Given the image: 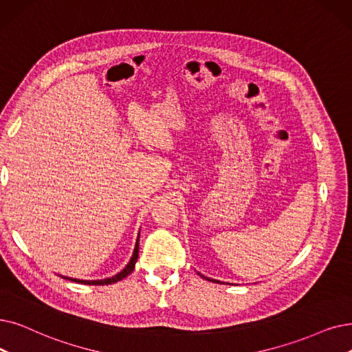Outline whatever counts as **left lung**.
<instances>
[{"label": "left lung", "instance_id": "8db88e82", "mask_svg": "<svg viewBox=\"0 0 352 352\" xmlns=\"http://www.w3.org/2000/svg\"><path fill=\"white\" fill-rule=\"evenodd\" d=\"M201 276H203V274H201ZM204 279H207V280H210V282H216V280H214V279H210V278H206V276H203Z\"/></svg>", "mask_w": 352, "mask_h": 352}]
</instances>
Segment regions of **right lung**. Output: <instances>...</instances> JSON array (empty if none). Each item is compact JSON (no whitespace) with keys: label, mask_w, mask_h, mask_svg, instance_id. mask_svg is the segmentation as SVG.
Instances as JSON below:
<instances>
[{"label":"right lung","mask_w":352,"mask_h":352,"mask_svg":"<svg viewBox=\"0 0 352 352\" xmlns=\"http://www.w3.org/2000/svg\"><path fill=\"white\" fill-rule=\"evenodd\" d=\"M138 253H140V237L138 240H136V244H135V250H133V254L131 257L129 263L126 265V267L119 272L118 274H115V276L109 278V279H103V280H80V279H72V278H65V279H69V280H73V282H79V283H83V285H111V283H115L118 280H122L124 278H126L129 273H132L133 267H135V263L136 261H138Z\"/></svg>","instance_id":"1"}]
</instances>
